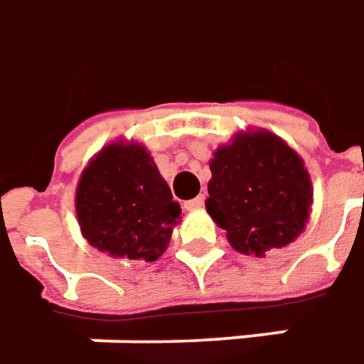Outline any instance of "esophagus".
I'll use <instances>...</instances> for the list:
<instances>
[{"mask_svg": "<svg viewBox=\"0 0 364 364\" xmlns=\"http://www.w3.org/2000/svg\"><path fill=\"white\" fill-rule=\"evenodd\" d=\"M202 206H204V196H198V198H193V200H189V202L183 204L185 210H200Z\"/></svg>", "mask_w": 364, "mask_h": 364, "instance_id": "1", "label": "esophagus"}]
</instances>
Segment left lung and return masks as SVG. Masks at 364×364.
Here are the masks:
<instances>
[{
	"mask_svg": "<svg viewBox=\"0 0 364 364\" xmlns=\"http://www.w3.org/2000/svg\"><path fill=\"white\" fill-rule=\"evenodd\" d=\"M206 210L246 256L291 244L306 227L313 183L304 160L281 137L256 129L235 133L210 160Z\"/></svg>",
	"mask_w": 364,
	"mask_h": 364,
	"instance_id": "1",
	"label": "left lung"
}]
</instances>
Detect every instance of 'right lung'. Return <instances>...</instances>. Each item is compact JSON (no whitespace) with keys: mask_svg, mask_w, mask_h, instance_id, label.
I'll return each mask as SVG.
<instances>
[{"mask_svg":"<svg viewBox=\"0 0 364 364\" xmlns=\"http://www.w3.org/2000/svg\"><path fill=\"white\" fill-rule=\"evenodd\" d=\"M83 237L112 258L154 262L171 242L181 206L141 144L114 141L91 158L77 185Z\"/></svg>","mask_w":364,"mask_h":364,"instance_id":"obj_1","label":"right lung"}]
</instances>
